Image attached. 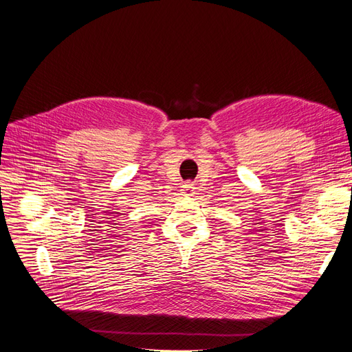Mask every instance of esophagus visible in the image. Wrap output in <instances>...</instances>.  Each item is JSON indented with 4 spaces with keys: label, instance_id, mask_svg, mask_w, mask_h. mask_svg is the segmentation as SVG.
Returning <instances> with one entry per match:
<instances>
[{
    "label": "esophagus",
    "instance_id": "esophagus-1",
    "mask_svg": "<svg viewBox=\"0 0 352 352\" xmlns=\"http://www.w3.org/2000/svg\"><path fill=\"white\" fill-rule=\"evenodd\" d=\"M182 191H184V195H192L194 191H195L194 182H186V184H184Z\"/></svg>",
    "mask_w": 352,
    "mask_h": 352
}]
</instances>
